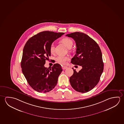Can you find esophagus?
Returning <instances> with one entry per match:
<instances>
[{
  "mask_svg": "<svg viewBox=\"0 0 124 124\" xmlns=\"http://www.w3.org/2000/svg\"><path fill=\"white\" fill-rule=\"evenodd\" d=\"M67 67L66 66H63L62 67V69L63 70H65V69H67Z\"/></svg>",
  "mask_w": 124,
  "mask_h": 124,
  "instance_id": "obj_1",
  "label": "esophagus"
}]
</instances>
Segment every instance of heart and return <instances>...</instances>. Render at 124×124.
Segmentation results:
<instances>
[{"mask_svg":"<svg viewBox=\"0 0 124 124\" xmlns=\"http://www.w3.org/2000/svg\"><path fill=\"white\" fill-rule=\"evenodd\" d=\"M62 42H63L67 47L70 48L72 46L73 44V42L71 39L69 38H65L61 40ZM50 51L51 53H53L54 51V45L53 43H52L50 45ZM69 57L67 56H63L62 55H59L57 56L56 58V61L57 62L63 65H64L68 61H69Z\"/></svg>","mask_w":124,"mask_h":124,"instance_id":"b5f03b06","label":"heart"}]
</instances>
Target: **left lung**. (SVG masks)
Wrapping results in <instances>:
<instances>
[{"label": "left lung", "instance_id": "8db88e82", "mask_svg": "<svg viewBox=\"0 0 124 124\" xmlns=\"http://www.w3.org/2000/svg\"><path fill=\"white\" fill-rule=\"evenodd\" d=\"M66 36L73 39L76 43V54L71 63L82 67L79 72L73 70V75L70 78V85L77 91L86 93L97 84L103 71L101 49L93 39L83 33L75 32Z\"/></svg>", "mask_w": 124, "mask_h": 124}]
</instances>
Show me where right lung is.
<instances>
[{
  "label": "right lung",
  "mask_w": 124,
  "mask_h": 124,
  "mask_svg": "<svg viewBox=\"0 0 124 124\" xmlns=\"http://www.w3.org/2000/svg\"><path fill=\"white\" fill-rule=\"evenodd\" d=\"M64 34L41 32L29 39L24 45L21 63L22 70L29 85L36 91L46 93L57 85L62 71L61 65L55 63L50 69L44 65L51 56V44Z\"/></svg>",
  "instance_id": "add662e5"
}]
</instances>
